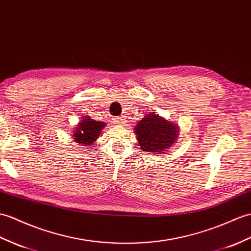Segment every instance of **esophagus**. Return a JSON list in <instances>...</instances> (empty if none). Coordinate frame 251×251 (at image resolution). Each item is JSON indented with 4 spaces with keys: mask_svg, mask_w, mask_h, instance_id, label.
<instances>
[{
    "mask_svg": "<svg viewBox=\"0 0 251 251\" xmlns=\"http://www.w3.org/2000/svg\"><path fill=\"white\" fill-rule=\"evenodd\" d=\"M125 122H126V120H125L124 116H119V118H114V119H113V123H114V124L124 125Z\"/></svg>",
    "mask_w": 251,
    "mask_h": 251,
    "instance_id": "esophagus-1",
    "label": "esophagus"
}]
</instances>
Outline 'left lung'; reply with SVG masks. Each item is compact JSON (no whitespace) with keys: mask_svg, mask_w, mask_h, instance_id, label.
Masks as SVG:
<instances>
[{"mask_svg":"<svg viewBox=\"0 0 251 251\" xmlns=\"http://www.w3.org/2000/svg\"><path fill=\"white\" fill-rule=\"evenodd\" d=\"M135 132L142 151L158 154L165 153L176 142L178 137V126L153 112L139 122Z\"/></svg>","mask_w":251,"mask_h":251,"instance_id":"1","label":"left lung"}]
</instances>
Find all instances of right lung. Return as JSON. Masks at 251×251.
Listing matches in <instances>:
<instances>
[{
	"label": "right lung",
	"instance_id": "1",
	"mask_svg": "<svg viewBox=\"0 0 251 251\" xmlns=\"http://www.w3.org/2000/svg\"><path fill=\"white\" fill-rule=\"evenodd\" d=\"M104 126H106V124L103 122H96L89 118V116H85L74 128V140L82 147L93 145L98 139L99 133H100Z\"/></svg>",
	"mask_w": 251,
	"mask_h": 251
}]
</instances>
